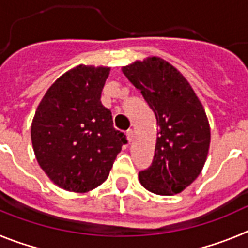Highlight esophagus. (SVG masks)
Returning a JSON list of instances; mask_svg holds the SVG:
<instances>
[{
	"instance_id": "34e87169",
	"label": "esophagus",
	"mask_w": 248,
	"mask_h": 248,
	"mask_svg": "<svg viewBox=\"0 0 248 248\" xmlns=\"http://www.w3.org/2000/svg\"><path fill=\"white\" fill-rule=\"evenodd\" d=\"M125 134H126V138H128V140H129V143H131L133 137H134V135H133V129H128Z\"/></svg>"
}]
</instances>
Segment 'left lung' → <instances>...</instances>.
Returning a JSON list of instances; mask_svg holds the SVG:
<instances>
[{"mask_svg": "<svg viewBox=\"0 0 248 248\" xmlns=\"http://www.w3.org/2000/svg\"><path fill=\"white\" fill-rule=\"evenodd\" d=\"M123 73L154 111L157 131L153 163L139 172L140 184L156 195H174L200 175L210 146V126L185 77L161 58L123 67Z\"/></svg>", "mask_w": 248, "mask_h": 248, "instance_id": "left-lung-1", "label": "left lung"}]
</instances>
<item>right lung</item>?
I'll return each instance as SVG.
<instances>
[{
    "label": "right lung",
    "mask_w": 248,
    "mask_h": 248,
    "mask_svg": "<svg viewBox=\"0 0 248 248\" xmlns=\"http://www.w3.org/2000/svg\"><path fill=\"white\" fill-rule=\"evenodd\" d=\"M109 68L78 65L59 77L34 114L31 138L39 166L56 185L87 192L104 183L128 143L100 102Z\"/></svg>",
    "instance_id": "right-lung-1"
}]
</instances>
